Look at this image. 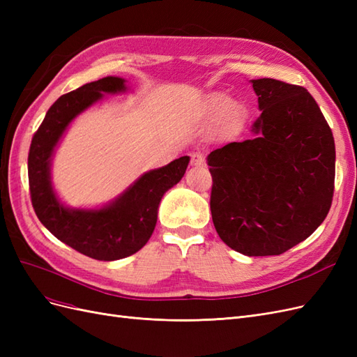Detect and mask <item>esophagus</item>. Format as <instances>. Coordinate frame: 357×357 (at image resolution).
I'll list each match as a JSON object with an SVG mask.
<instances>
[{
  "instance_id": "34e87169",
  "label": "esophagus",
  "mask_w": 357,
  "mask_h": 357,
  "mask_svg": "<svg viewBox=\"0 0 357 357\" xmlns=\"http://www.w3.org/2000/svg\"><path fill=\"white\" fill-rule=\"evenodd\" d=\"M190 164L195 167H204L205 165V156L201 152H193L190 155Z\"/></svg>"
}]
</instances>
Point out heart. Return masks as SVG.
<instances>
[{"label":"heart","mask_w":357,"mask_h":357,"mask_svg":"<svg viewBox=\"0 0 357 357\" xmlns=\"http://www.w3.org/2000/svg\"><path fill=\"white\" fill-rule=\"evenodd\" d=\"M226 104H228V102H226L223 98H214V101L211 102V105L214 107V109H225V107H226Z\"/></svg>","instance_id":"heart-1"}]
</instances>
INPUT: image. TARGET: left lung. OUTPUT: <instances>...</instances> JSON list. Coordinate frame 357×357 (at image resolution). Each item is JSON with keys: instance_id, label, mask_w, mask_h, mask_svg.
I'll list each match as a JSON object with an SVG mask.
<instances>
[{"instance_id": "obj_1", "label": "left lung", "mask_w": 357, "mask_h": 357, "mask_svg": "<svg viewBox=\"0 0 357 357\" xmlns=\"http://www.w3.org/2000/svg\"><path fill=\"white\" fill-rule=\"evenodd\" d=\"M261 117L255 138L208 155L210 207L222 241L245 256H274L326 219L335 189V142L302 86L252 80Z\"/></svg>"}]
</instances>
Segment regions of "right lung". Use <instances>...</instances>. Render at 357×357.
<instances>
[{
	"mask_svg": "<svg viewBox=\"0 0 357 357\" xmlns=\"http://www.w3.org/2000/svg\"><path fill=\"white\" fill-rule=\"evenodd\" d=\"M121 77L86 83L52 104L32 137L28 153L31 202L38 220L74 250L96 261H117L144 247L158 220L164 193L185 176L189 156L146 172L122 197L101 210H70L58 201L50 185L53 149L73 119L102 98V92L125 91Z\"/></svg>",
	"mask_w": 357,
	"mask_h": 357,
	"instance_id": "add662e5",
	"label": "right lung"
}]
</instances>
